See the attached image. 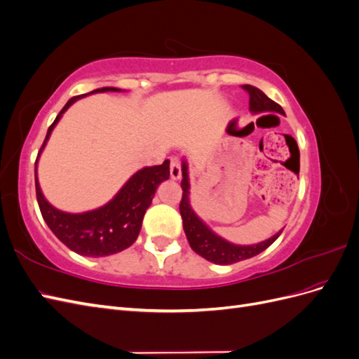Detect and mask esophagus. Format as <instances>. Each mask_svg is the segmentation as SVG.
Listing matches in <instances>:
<instances>
[{
	"label": "esophagus",
	"instance_id": "34e87169",
	"mask_svg": "<svg viewBox=\"0 0 359 359\" xmlns=\"http://www.w3.org/2000/svg\"><path fill=\"white\" fill-rule=\"evenodd\" d=\"M170 178L172 180H180L181 178V165L177 157L170 158Z\"/></svg>",
	"mask_w": 359,
	"mask_h": 359
}]
</instances>
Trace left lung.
<instances>
[{"label":"left lung","instance_id":"8db88e82","mask_svg":"<svg viewBox=\"0 0 359 359\" xmlns=\"http://www.w3.org/2000/svg\"><path fill=\"white\" fill-rule=\"evenodd\" d=\"M243 88L250 95V109L253 112L273 111V112L285 115V111L281 109V106L271 100L269 97H266L259 88H256V86L243 85ZM181 187H182V198L180 202V212L182 217L184 232H186V236L190 247L193 248V252H196L203 259L210 260V262H214L217 265H231V264L240 262V260L253 257L259 253H262L264 250H266L281 233L280 231L274 236H271L269 240L255 245H235V244L227 243L219 235H215L191 210L190 199H189V194H190L189 170H187L186 161H182Z\"/></svg>","mask_w":359,"mask_h":359}]
</instances>
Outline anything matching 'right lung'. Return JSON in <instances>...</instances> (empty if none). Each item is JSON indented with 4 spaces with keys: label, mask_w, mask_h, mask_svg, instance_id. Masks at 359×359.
<instances>
[{
    "label": "right lung",
    "mask_w": 359,
    "mask_h": 359,
    "mask_svg": "<svg viewBox=\"0 0 359 359\" xmlns=\"http://www.w3.org/2000/svg\"><path fill=\"white\" fill-rule=\"evenodd\" d=\"M104 91H121L112 86H104V88H97L88 94L104 93ZM88 94L76 95L66 103L61 112L57 115L43 142L39 156L45 148L48 139L52 133L53 127L57 126L62 114L69 107L79 100L81 97ZM37 156V160H39ZM37 160H36V194L39 208L43 215V220L46 222L49 229L53 232L58 240L66 244L74 253L90 257H102L115 255L123 252L127 247L132 245L142 227V220L151 201L154 198V193L160 182L169 180V160L163 161V165L144 168L137 170L135 175L130 178L123 189L119 190L115 198L107 202L100 208L81 212L70 214L57 210L52 206L39 186L37 180Z\"/></svg>",
    "instance_id": "add662e5"
}]
</instances>
